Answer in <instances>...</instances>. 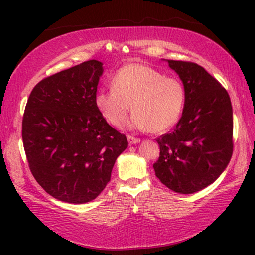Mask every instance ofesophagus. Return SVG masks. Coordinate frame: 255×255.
Wrapping results in <instances>:
<instances>
[{"label":"esophagus","instance_id":"esophagus-1","mask_svg":"<svg viewBox=\"0 0 255 255\" xmlns=\"http://www.w3.org/2000/svg\"><path fill=\"white\" fill-rule=\"evenodd\" d=\"M127 139L129 141V144H137V143H139V141H140L139 138L133 137V136H130V135L127 136Z\"/></svg>","mask_w":255,"mask_h":255}]
</instances>
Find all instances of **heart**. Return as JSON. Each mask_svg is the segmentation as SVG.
<instances>
[{"mask_svg":"<svg viewBox=\"0 0 255 255\" xmlns=\"http://www.w3.org/2000/svg\"><path fill=\"white\" fill-rule=\"evenodd\" d=\"M112 88L100 90L96 106L108 123L122 127L133 111L130 127L164 132L178 122L185 103V89L176 77L144 64H128L116 72Z\"/></svg>","mask_w":255,"mask_h":255,"instance_id":"1","label":"heart"}]
</instances>
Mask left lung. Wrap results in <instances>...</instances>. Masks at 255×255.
<instances>
[{
    "label": "left lung",
    "instance_id": "8db88e82",
    "mask_svg": "<svg viewBox=\"0 0 255 255\" xmlns=\"http://www.w3.org/2000/svg\"><path fill=\"white\" fill-rule=\"evenodd\" d=\"M185 89L182 117L171 132L156 141L159 157L155 175L174 192L193 193L208 187L231 161L233 109L226 89L204 67L167 60Z\"/></svg>",
    "mask_w": 255,
    "mask_h": 255
}]
</instances>
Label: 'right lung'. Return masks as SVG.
I'll return each instance as SVG.
<instances>
[{
	"instance_id": "add662e5",
	"label": "right lung",
	"mask_w": 255,
	"mask_h": 255,
	"mask_svg": "<svg viewBox=\"0 0 255 255\" xmlns=\"http://www.w3.org/2000/svg\"><path fill=\"white\" fill-rule=\"evenodd\" d=\"M102 63L88 60L45 77L32 89L22 119L33 178L51 197L84 204L100 195L128 146L96 106Z\"/></svg>"
}]
</instances>
